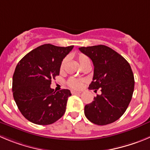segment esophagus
Here are the masks:
<instances>
[{
	"mask_svg": "<svg viewBox=\"0 0 150 150\" xmlns=\"http://www.w3.org/2000/svg\"><path fill=\"white\" fill-rule=\"evenodd\" d=\"M71 93H72V95H79V94H81V92H77V91L72 90L71 91Z\"/></svg>",
	"mask_w": 150,
	"mask_h": 150,
	"instance_id": "obj_1",
	"label": "esophagus"
}]
</instances>
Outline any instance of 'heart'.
Listing matches in <instances>:
<instances>
[{
  "label": "heart",
  "mask_w": 150,
  "mask_h": 150,
  "mask_svg": "<svg viewBox=\"0 0 150 150\" xmlns=\"http://www.w3.org/2000/svg\"><path fill=\"white\" fill-rule=\"evenodd\" d=\"M78 62H79L81 67H83V66L86 65V64L89 63V58L86 57L84 54H79V56L78 57ZM66 62H67V58H64L62 61L61 64V67H60V69L61 70H63L64 68V66H65ZM83 83V80H79V79H75V78H70L67 81V84H68L69 86H70L71 88H73V89H80Z\"/></svg>",
  "instance_id": "obj_1"
}]
</instances>
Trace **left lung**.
<instances>
[{
  "label": "left lung",
  "instance_id": "left-lung-1",
  "mask_svg": "<svg viewBox=\"0 0 150 150\" xmlns=\"http://www.w3.org/2000/svg\"><path fill=\"white\" fill-rule=\"evenodd\" d=\"M79 50L94 65L89 89L101 91V94L85 106V116L97 125L115 122L125 112L132 99L135 81L131 67L124 57L107 46L83 47Z\"/></svg>",
  "mask_w": 150,
  "mask_h": 150
}]
</instances>
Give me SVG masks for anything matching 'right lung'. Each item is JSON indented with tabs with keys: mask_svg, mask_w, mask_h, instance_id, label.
Segmentation results:
<instances>
[{
	"mask_svg": "<svg viewBox=\"0 0 150 150\" xmlns=\"http://www.w3.org/2000/svg\"><path fill=\"white\" fill-rule=\"evenodd\" d=\"M73 47L43 44L29 52L16 66L12 78L13 97L21 114L30 122L49 125L65 113L70 91L56 92L50 85L59 75L61 62Z\"/></svg>",
	"mask_w": 150,
	"mask_h": 150,
	"instance_id": "right-lung-1",
	"label": "right lung"
}]
</instances>
